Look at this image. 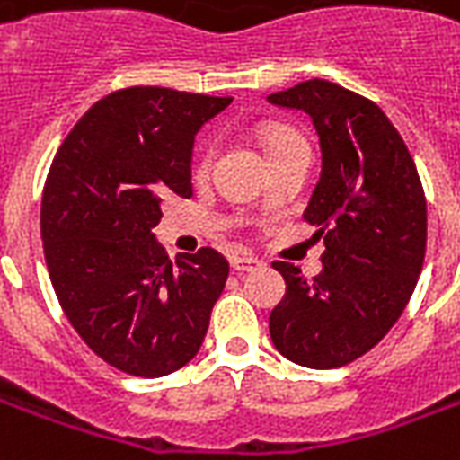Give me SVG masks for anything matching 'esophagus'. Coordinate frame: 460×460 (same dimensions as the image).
<instances>
[{"mask_svg":"<svg viewBox=\"0 0 460 460\" xmlns=\"http://www.w3.org/2000/svg\"><path fill=\"white\" fill-rule=\"evenodd\" d=\"M263 266V261L251 256V253H236L231 256V269L239 270V273H249V270H259Z\"/></svg>","mask_w":460,"mask_h":460,"instance_id":"esophagus-1","label":"esophagus"}]
</instances>
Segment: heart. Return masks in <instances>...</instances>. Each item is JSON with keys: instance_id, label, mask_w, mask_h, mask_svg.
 Here are the masks:
<instances>
[{"instance_id": "obj_1", "label": "heart", "mask_w": 460, "mask_h": 460, "mask_svg": "<svg viewBox=\"0 0 460 460\" xmlns=\"http://www.w3.org/2000/svg\"><path fill=\"white\" fill-rule=\"evenodd\" d=\"M300 140H303V137H300L296 130L276 125V128H269V130L263 132V150H266V155H273V152L283 150V147H288V145ZM211 160H214V147H211V145H204V147L197 152V157H194V174H197V177H204V174L209 172Z\"/></svg>"}]
</instances>
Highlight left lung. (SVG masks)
<instances>
[{
    "instance_id": "8db88e82",
    "label": "left lung",
    "mask_w": 460,
    "mask_h": 460,
    "mask_svg": "<svg viewBox=\"0 0 460 460\" xmlns=\"http://www.w3.org/2000/svg\"><path fill=\"white\" fill-rule=\"evenodd\" d=\"M269 101L305 111L318 130L323 172L303 219L325 241L313 280L288 261L273 263L286 298L270 313V340L296 365L345 367L385 338L414 293L424 187L402 135L365 95L313 78Z\"/></svg>"
}]
</instances>
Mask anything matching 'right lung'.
<instances>
[{
	"instance_id": "1",
	"label": "right lung",
	"mask_w": 460,
	"mask_h": 460,
	"mask_svg": "<svg viewBox=\"0 0 460 460\" xmlns=\"http://www.w3.org/2000/svg\"><path fill=\"white\" fill-rule=\"evenodd\" d=\"M231 98L132 85L88 108L41 197L46 269L64 315L103 362L164 376L199 352L229 279L217 249L172 263L152 236L167 194L191 197L194 135Z\"/></svg>"
}]
</instances>
